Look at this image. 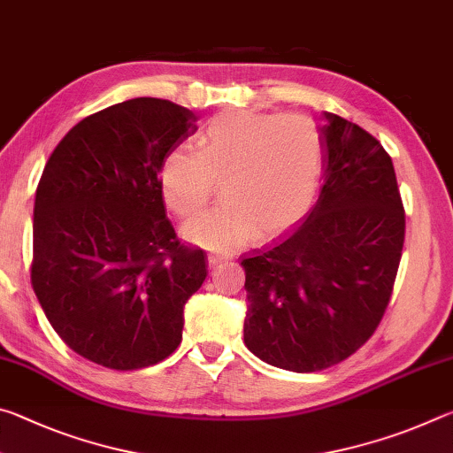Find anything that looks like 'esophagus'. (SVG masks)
Here are the masks:
<instances>
[{
	"label": "esophagus",
	"instance_id": "1",
	"mask_svg": "<svg viewBox=\"0 0 453 453\" xmlns=\"http://www.w3.org/2000/svg\"><path fill=\"white\" fill-rule=\"evenodd\" d=\"M224 259H226V256H219V254H210V256H208V264H210V265H218L219 262H224Z\"/></svg>",
	"mask_w": 453,
	"mask_h": 453
}]
</instances>
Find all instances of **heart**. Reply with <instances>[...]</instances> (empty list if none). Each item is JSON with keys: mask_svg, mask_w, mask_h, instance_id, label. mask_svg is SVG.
Segmentation results:
<instances>
[{"mask_svg": "<svg viewBox=\"0 0 453 453\" xmlns=\"http://www.w3.org/2000/svg\"><path fill=\"white\" fill-rule=\"evenodd\" d=\"M324 143L318 126L296 113H221L194 145H175L159 167V189L173 213L202 211L219 181L221 203L183 226L208 250L240 248L259 229L273 235L308 216L316 199Z\"/></svg>", "mask_w": 453, "mask_h": 453, "instance_id": "obj_1", "label": "heart"}]
</instances>
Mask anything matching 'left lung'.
Here are the masks:
<instances>
[{
	"instance_id": "1",
	"label": "left lung",
	"mask_w": 453,
	"mask_h": 453,
	"mask_svg": "<svg viewBox=\"0 0 453 453\" xmlns=\"http://www.w3.org/2000/svg\"><path fill=\"white\" fill-rule=\"evenodd\" d=\"M318 203L294 232L242 257L243 342L281 370L310 373L370 340L392 297L405 213L392 157L351 121L324 111Z\"/></svg>"
}]
</instances>
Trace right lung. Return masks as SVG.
<instances>
[{"label": "right lung", "instance_id": "1", "mask_svg": "<svg viewBox=\"0 0 453 453\" xmlns=\"http://www.w3.org/2000/svg\"><path fill=\"white\" fill-rule=\"evenodd\" d=\"M188 107L135 97L81 119L45 164L34 205L32 286L75 354L110 370L162 362L208 275L165 218L159 167L196 132Z\"/></svg>", "mask_w": 453, "mask_h": 453}]
</instances>
